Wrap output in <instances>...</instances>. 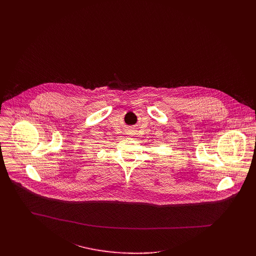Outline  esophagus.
Returning a JSON list of instances; mask_svg holds the SVG:
<instances>
[{
    "label": "esophagus",
    "instance_id": "34e87169",
    "mask_svg": "<svg viewBox=\"0 0 256 256\" xmlns=\"http://www.w3.org/2000/svg\"><path fill=\"white\" fill-rule=\"evenodd\" d=\"M129 134H132V133H129Z\"/></svg>",
    "mask_w": 256,
    "mask_h": 256
}]
</instances>
